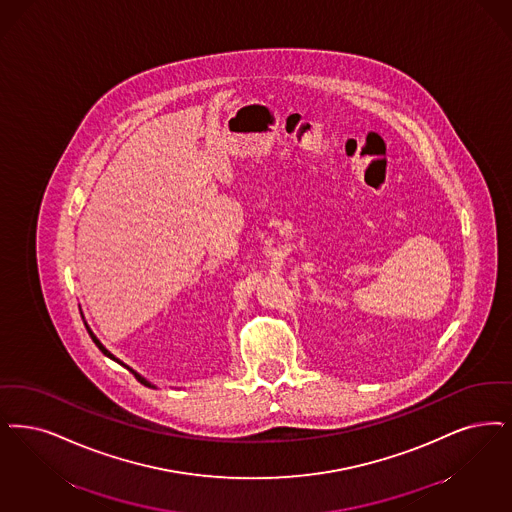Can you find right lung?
<instances>
[{"mask_svg": "<svg viewBox=\"0 0 512 512\" xmlns=\"http://www.w3.org/2000/svg\"><path fill=\"white\" fill-rule=\"evenodd\" d=\"M87 331H89V329H87ZM89 335H91V339H93V343H95V345H97V347H99V350H101V352H103L104 356H108V358H112V360H116V362H118V364H122V362H120V360H118V358H114V356H112V354H110V352H108V350H106V348L103 347V345H101V343H99V339H97V337H95V335H93V333H91V331H89ZM129 369V368H127ZM129 371H131V373H133V375H135V379H139V381H141V383H143V385H146V387H150V383H146V381H144L143 377H141V375H139V373H135V371H133V369H129Z\"/></svg>", "mask_w": 512, "mask_h": 512, "instance_id": "add662e5", "label": "right lung"}]
</instances>
